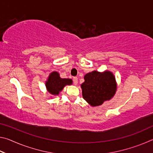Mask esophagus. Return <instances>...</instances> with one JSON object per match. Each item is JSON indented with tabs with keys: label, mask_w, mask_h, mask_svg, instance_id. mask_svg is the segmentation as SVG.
<instances>
[{
	"label": "esophagus",
	"mask_w": 153,
	"mask_h": 153,
	"mask_svg": "<svg viewBox=\"0 0 153 153\" xmlns=\"http://www.w3.org/2000/svg\"><path fill=\"white\" fill-rule=\"evenodd\" d=\"M73 81H74V85H77V82H78V79H77V77H74V78H73Z\"/></svg>",
	"instance_id": "1"
}]
</instances>
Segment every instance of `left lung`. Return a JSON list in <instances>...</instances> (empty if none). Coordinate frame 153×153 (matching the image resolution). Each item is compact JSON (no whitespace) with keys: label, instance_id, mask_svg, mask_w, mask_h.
<instances>
[{"label":"left lung","instance_id":"8db88e82","mask_svg":"<svg viewBox=\"0 0 153 153\" xmlns=\"http://www.w3.org/2000/svg\"><path fill=\"white\" fill-rule=\"evenodd\" d=\"M84 82L81 84L82 97L92 106L98 107L110 100L117 90V82L112 72L93 71L84 76Z\"/></svg>","mask_w":153,"mask_h":153}]
</instances>
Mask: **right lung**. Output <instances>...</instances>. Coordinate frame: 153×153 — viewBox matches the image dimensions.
Wrapping results in <instances>:
<instances>
[{"instance_id": "right-lung-1", "label": "right lung", "mask_w": 153, "mask_h": 153, "mask_svg": "<svg viewBox=\"0 0 153 153\" xmlns=\"http://www.w3.org/2000/svg\"><path fill=\"white\" fill-rule=\"evenodd\" d=\"M73 81L71 79L61 78L57 71H53L49 74L45 82V86L49 94L57 96L67 85H71Z\"/></svg>"}]
</instances>
